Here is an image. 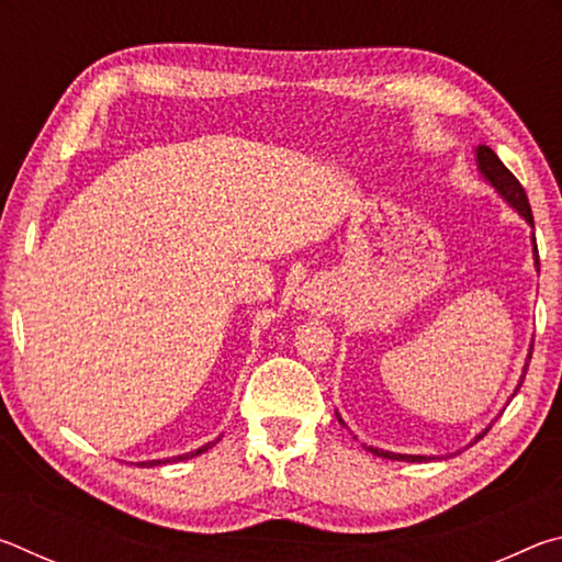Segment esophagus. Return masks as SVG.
<instances>
[{
    "instance_id": "esophagus-1",
    "label": "esophagus",
    "mask_w": 562,
    "mask_h": 562,
    "mask_svg": "<svg viewBox=\"0 0 562 562\" xmlns=\"http://www.w3.org/2000/svg\"><path fill=\"white\" fill-rule=\"evenodd\" d=\"M297 304L304 310H310V312H322V310L329 307V300H327V292L317 288V284H304V288L300 290Z\"/></svg>"
}]
</instances>
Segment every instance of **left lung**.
<instances>
[{
    "label": "left lung",
    "instance_id": "8db88e82",
    "mask_svg": "<svg viewBox=\"0 0 562 562\" xmlns=\"http://www.w3.org/2000/svg\"><path fill=\"white\" fill-rule=\"evenodd\" d=\"M475 166H479V173L483 176V180H486V183L496 190V193L503 198V201H506L513 211H518V215L522 217V221H526L530 227H532V213H530V203H528V195H526V190H522V186L518 183V178L510 173V170L501 164V158L493 154V150L488 148V146H479L475 148ZM530 243H532V265H536V270L540 272V260H538V245H536V233H532V237H530ZM530 355H532V345H530V351H528V359H526V367H522V376H520V384H522V379H526V369H528V361H530ZM520 384H518V389H520ZM516 389V392H518ZM516 396V394H513ZM337 418H339V424L345 426V429H349V426L345 424V418H341L339 414H337ZM493 424V422H491ZM491 424L486 426V429H483L479 436H475V441L481 439L483 434H486L488 429H491ZM357 439V436H355ZM364 449L367 451H372L374 456H382V459H389V461H408V463H422V461H429V459H439V456H422V453H394V451H384V449H376V446H367L364 443Z\"/></svg>",
    "mask_w": 562,
    "mask_h": 562
}]
</instances>
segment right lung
Returning <instances> with one entry per match:
<instances>
[{
    "label": "right lung",
    "mask_w": 562,
    "mask_h": 562,
    "mask_svg": "<svg viewBox=\"0 0 562 562\" xmlns=\"http://www.w3.org/2000/svg\"><path fill=\"white\" fill-rule=\"evenodd\" d=\"M221 441V439H215V441H207L205 446H201V449H195V451H188V453H180V456H170V459H156V461H140L138 465H146V469H154V465H164V463H176V461H188V459H193V456H201V453H205L207 449H213V446Z\"/></svg>",
    "instance_id": "obj_1"
}]
</instances>
